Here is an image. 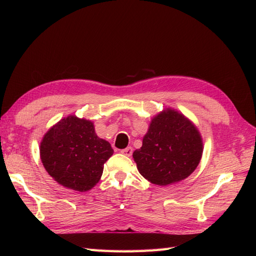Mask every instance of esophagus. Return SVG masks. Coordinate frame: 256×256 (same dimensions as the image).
<instances>
[{
	"instance_id": "1",
	"label": "esophagus",
	"mask_w": 256,
	"mask_h": 256,
	"mask_svg": "<svg viewBox=\"0 0 256 256\" xmlns=\"http://www.w3.org/2000/svg\"><path fill=\"white\" fill-rule=\"evenodd\" d=\"M121 153L124 154V155H126V156H131L132 153H133V148H126L122 150Z\"/></svg>"
}]
</instances>
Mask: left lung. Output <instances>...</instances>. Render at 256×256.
<instances>
[{
	"label": "left lung",
	"instance_id": "left-lung-1",
	"mask_svg": "<svg viewBox=\"0 0 256 256\" xmlns=\"http://www.w3.org/2000/svg\"><path fill=\"white\" fill-rule=\"evenodd\" d=\"M204 152L202 138L192 121L166 108L150 120L142 148L133 158L140 175L154 184L168 186L192 175Z\"/></svg>",
	"mask_w": 256,
	"mask_h": 256
}]
</instances>
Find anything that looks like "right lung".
Instances as JSON below:
<instances>
[{
    "instance_id": "obj_1",
    "label": "right lung",
    "mask_w": 256,
    "mask_h": 256,
    "mask_svg": "<svg viewBox=\"0 0 256 256\" xmlns=\"http://www.w3.org/2000/svg\"><path fill=\"white\" fill-rule=\"evenodd\" d=\"M40 155L54 180L64 188L86 192L99 182L113 148L98 136L94 122L72 114L45 133Z\"/></svg>"
}]
</instances>
